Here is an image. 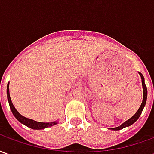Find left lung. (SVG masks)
Wrapping results in <instances>:
<instances>
[{
  "mask_svg": "<svg viewBox=\"0 0 154 154\" xmlns=\"http://www.w3.org/2000/svg\"><path fill=\"white\" fill-rule=\"evenodd\" d=\"M139 75H140V77H141V79H142V85H143V101H142V104H141V106L139 108V110L138 111L136 112L134 116L129 119L128 120H126L125 122L123 123L121 125L118 126V127H116V128H110V129H113V130H119V129H122L124 128H125V127H128V126H130L131 125H133L134 123L135 122L137 119H139V116L142 113L143 110V108L145 106V104H146V100H147V95H148V91H147V87H146V85H145V82H144V77L143 76L142 74L139 72Z\"/></svg>",
  "mask_w": 154,
  "mask_h": 154,
  "instance_id": "left-lung-1",
  "label": "left lung"
}]
</instances>
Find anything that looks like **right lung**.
I'll use <instances>...</instances> for the list:
<instances>
[{
    "instance_id": "obj_1",
    "label": "right lung",
    "mask_w": 154,
    "mask_h": 154,
    "mask_svg": "<svg viewBox=\"0 0 154 154\" xmlns=\"http://www.w3.org/2000/svg\"><path fill=\"white\" fill-rule=\"evenodd\" d=\"M6 91H7V99H8L9 105L11 107V110L12 113L14 115L16 119H18L20 122L21 124H24L25 125H26L29 128L33 129H43L48 127H50V126L55 125H57V121H54V122H48V123H44V122H38V121H35L31 119H28L25 116H21L20 114L19 113L18 111L16 110V109L14 106V105L12 104L11 99L10 97V90H9V82L7 84V88H6Z\"/></svg>"
}]
</instances>
